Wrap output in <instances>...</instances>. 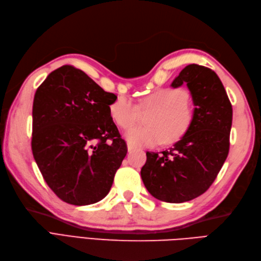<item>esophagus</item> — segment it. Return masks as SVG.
<instances>
[{"label": "esophagus", "mask_w": 261, "mask_h": 261, "mask_svg": "<svg viewBox=\"0 0 261 261\" xmlns=\"http://www.w3.org/2000/svg\"><path fill=\"white\" fill-rule=\"evenodd\" d=\"M134 149H135V147H134V146L130 145V144H127V150H128V152H132Z\"/></svg>", "instance_id": "esophagus-1"}]
</instances>
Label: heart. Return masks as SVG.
<instances>
[{
    "instance_id": "b5f03b06",
    "label": "heart",
    "mask_w": 261,
    "mask_h": 261,
    "mask_svg": "<svg viewBox=\"0 0 261 261\" xmlns=\"http://www.w3.org/2000/svg\"><path fill=\"white\" fill-rule=\"evenodd\" d=\"M141 110L151 111L147 118L148 126H133L125 132L127 143L134 146L154 147L175 143L188 132L194 120V110L183 89H158L141 102ZM139 114V108L128 97H118L110 106V115L123 128L128 127Z\"/></svg>"
}]
</instances>
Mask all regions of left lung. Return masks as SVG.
<instances>
[{"label": "left lung", "mask_w": 261, "mask_h": 261, "mask_svg": "<svg viewBox=\"0 0 261 261\" xmlns=\"http://www.w3.org/2000/svg\"><path fill=\"white\" fill-rule=\"evenodd\" d=\"M183 84L195 106L191 127L170 150L148 151L140 171L147 191L172 203L192 200L211 186L228 154L232 127V105L212 69L187 65L171 86Z\"/></svg>", "instance_id": "1"}]
</instances>
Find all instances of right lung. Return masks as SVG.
Returning <instances> with one entry per match:
<instances>
[{
    "label": "right lung",
    "mask_w": 261,
    "mask_h": 261,
    "mask_svg": "<svg viewBox=\"0 0 261 261\" xmlns=\"http://www.w3.org/2000/svg\"><path fill=\"white\" fill-rule=\"evenodd\" d=\"M117 99L83 70L64 65L36 91L31 149L60 199L86 206L103 199L127 153L110 115Z\"/></svg>",
    "instance_id": "1"
}]
</instances>
